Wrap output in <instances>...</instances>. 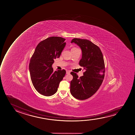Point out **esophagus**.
<instances>
[{
  "instance_id": "esophagus-1",
  "label": "esophagus",
  "mask_w": 135,
  "mask_h": 135,
  "mask_svg": "<svg viewBox=\"0 0 135 135\" xmlns=\"http://www.w3.org/2000/svg\"><path fill=\"white\" fill-rule=\"evenodd\" d=\"M70 73V72L69 70H66V74H69Z\"/></svg>"
}]
</instances>
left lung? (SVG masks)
Returning a JSON list of instances; mask_svg holds the SVG:
<instances>
[{
  "instance_id": "left-lung-1",
  "label": "left lung",
  "mask_w": 135,
  "mask_h": 135,
  "mask_svg": "<svg viewBox=\"0 0 135 135\" xmlns=\"http://www.w3.org/2000/svg\"><path fill=\"white\" fill-rule=\"evenodd\" d=\"M80 47L82 58L79 64L85 71L79 78L76 73L70 82V93L78 100L88 99L100 88L105 76V63L102 51L97 46L87 40L74 38L71 41Z\"/></svg>"
}]
</instances>
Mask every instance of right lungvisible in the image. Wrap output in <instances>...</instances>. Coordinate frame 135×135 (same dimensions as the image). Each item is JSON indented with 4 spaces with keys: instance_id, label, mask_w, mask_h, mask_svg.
Masks as SVG:
<instances>
[{
    "instance_id": "obj_1",
    "label": "right lung",
    "mask_w": 135,
    "mask_h": 135,
    "mask_svg": "<svg viewBox=\"0 0 135 135\" xmlns=\"http://www.w3.org/2000/svg\"><path fill=\"white\" fill-rule=\"evenodd\" d=\"M65 38L51 37L37 46L30 59L29 71L35 89L42 95L49 97L56 93L59 83L66 74L65 70L53 71L54 59L59 58L65 47Z\"/></svg>"
}]
</instances>
